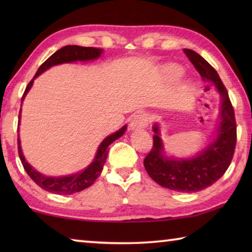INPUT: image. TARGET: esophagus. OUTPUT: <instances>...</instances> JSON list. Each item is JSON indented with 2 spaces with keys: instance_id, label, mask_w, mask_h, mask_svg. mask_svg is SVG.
<instances>
[{
  "instance_id": "1",
  "label": "esophagus",
  "mask_w": 252,
  "mask_h": 252,
  "mask_svg": "<svg viewBox=\"0 0 252 252\" xmlns=\"http://www.w3.org/2000/svg\"><path fill=\"white\" fill-rule=\"evenodd\" d=\"M148 126V116L146 113H136L131 119V122L129 125L130 130H139L143 129Z\"/></svg>"
}]
</instances>
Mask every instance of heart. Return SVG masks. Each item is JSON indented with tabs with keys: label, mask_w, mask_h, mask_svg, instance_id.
I'll return each mask as SVG.
<instances>
[{
	"label": "heart",
	"mask_w": 252,
	"mask_h": 252,
	"mask_svg": "<svg viewBox=\"0 0 252 252\" xmlns=\"http://www.w3.org/2000/svg\"><path fill=\"white\" fill-rule=\"evenodd\" d=\"M167 75L169 76L170 79L177 80L182 75V70L179 66L170 65V66H168V69H167Z\"/></svg>",
	"instance_id": "obj_1"
}]
</instances>
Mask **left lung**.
<instances>
[{"mask_svg": "<svg viewBox=\"0 0 252 252\" xmlns=\"http://www.w3.org/2000/svg\"><path fill=\"white\" fill-rule=\"evenodd\" d=\"M188 59L204 81L216 84L221 94L220 126L215 142L209 144L199 155L189 160H173L163 156V144L159 129L153 126V147L144 158L143 164L149 176L158 185L178 192H198L212 186L223 176L233 158L237 143V123L233 106L227 89L215 70L201 55L185 49Z\"/></svg>", "mask_w": 252, "mask_h": 252, "instance_id": "1", "label": "left lung"}]
</instances>
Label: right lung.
Masks as SVG:
<instances>
[{"mask_svg": "<svg viewBox=\"0 0 252 252\" xmlns=\"http://www.w3.org/2000/svg\"><path fill=\"white\" fill-rule=\"evenodd\" d=\"M101 53H102L101 49L84 48V46H79V45L63 46V48L58 50L54 54L51 55L45 62L42 63L35 75H34V78L30 81L27 89H25V91L22 95V101L24 100V97L27 95V93L29 92L30 89H31L33 84V80L35 79L37 75H40L42 72L48 70L49 67H51L52 65L61 64V63L74 62V61H78V60L79 61L93 60V59L99 58ZM20 117H21V110L19 113V123H20ZM126 126L121 127V129L118 132H116V133L111 134L108 136V138H105L100 144L99 149H97L94 161H93L87 169H84L83 171L72 174V176H69V177L51 178V177H45L43 174L35 171V170H34L24 159L22 150H21L20 139L18 134L19 157H20L21 162H22L24 170L29 174V177L43 190L49 191V192H52V193H57V194H72L75 192H80V191L84 190L85 188L92 186L96 180V178L100 176L102 169H103V164L106 160V157H108L109 146L114 141V140L120 138V136L126 132Z\"/></svg>", "mask_w": 252, "mask_h": 252, "instance_id": "right-lung-1", "label": "right lung"}]
</instances>
